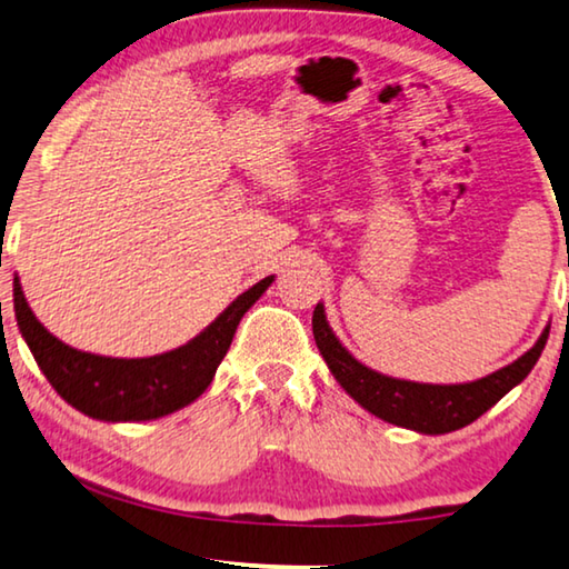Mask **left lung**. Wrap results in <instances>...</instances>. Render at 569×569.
Here are the masks:
<instances>
[{
    "mask_svg": "<svg viewBox=\"0 0 569 569\" xmlns=\"http://www.w3.org/2000/svg\"><path fill=\"white\" fill-rule=\"evenodd\" d=\"M312 336L330 373L366 412L422 435H445L476 422L498 399L527 379L545 351L549 328H545L537 343L517 361L468 383H419L369 369L336 338L322 302L312 312Z\"/></svg>",
    "mask_w": 569,
    "mask_h": 569,
    "instance_id": "left-lung-1",
    "label": "left lung"
}]
</instances>
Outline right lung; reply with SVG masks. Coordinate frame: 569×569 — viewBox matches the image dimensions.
Listing matches in <instances>:
<instances>
[{
    "mask_svg": "<svg viewBox=\"0 0 569 569\" xmlns=\"http://www.w3.org/2000/svg\"><path fill=\"white\" fill-rule=\"evenodd\" d=\"M272 282L274 277H264L236 297L203 333L150 358H109L66 346L34 318L17 277L14 315L40 371L68 405L103 422H147L178 412L211 387L243 312Z\"/></svg>",
    "mask_w": 569,
    "mask_h": 569,
    "instance_id": "add662e5",
    "label": "right lung"
}]
</instances>
